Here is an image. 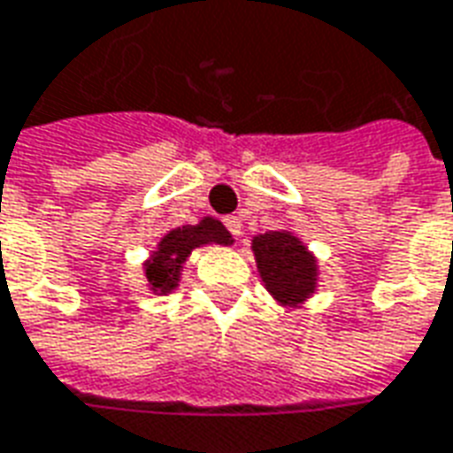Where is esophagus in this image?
<instances>
[{
	"instance_id": "1",
	"label": "esophagus",
	"mask_w": 453,
	"mask_h": 453,
	"mask_svg": "<svg viewBox=\"0 0 453 453\" xmlns=\"http://www.w3.org/2000/svg\"><path fill=\"white\" fill-rule=\"evenodd\" d=\"M223 223H226L227 233H230V235H233V237H240V233H242V226H240V218L227 216L226 220H223Z\"/></svg>"
}]
</instances>
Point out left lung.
<instances>
[{"label":"left lung","mask_w":453,"mask_h":453,"mask_svg":"<svg viewBox=\"0 0 453 453\" xmlns=\"http://www.w3.org/2000/svg\"><path fill=\"white\" fill-rule=\"evenodd\" d=\"M252 252L265 289L281 306H299L316 292L319 265L294 233L270 230L252 237Z\"/></svg>","instance_id":"8db88e82"}]
</instances>
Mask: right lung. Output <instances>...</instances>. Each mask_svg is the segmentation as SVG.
<instances>
[{
  "mask_svg": "<svg viewBox=\"0 0 453 453\" xmlns=\"http://www.w3.org/2000/svg\"><path fill=\"white\" fill-rule=\"evenodd\" d=\"M230 245L233 237L226 230V226L216 218H203L196 226L173 227L166 235L161 237L157 250L151 252V257L144 262V277L150 284V292L169 294L179 287L181 280L183 262L196 248L203 245Z\"/></svg>",
  "mask_w": 453,
  "mask_h": 453,
  "instance_id": "obj_1",
  "label": "right lung"
}]
</instances>
